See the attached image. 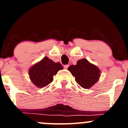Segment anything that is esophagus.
<instances>
[{"mask_svg":"<svg viewBox=\"0 0 128 128\" xmlns=\"http://www.w3.org/2000/svg\"><path fill=\"white\" fill-rule=\"evenodd\" d=\"M68 64H67V65H64V68L67 69V68H68Z\"/></svg>","mask_w":128,"mask_h":128,"instance_id":"obj_1","label":"esophagus"}]
</instances>
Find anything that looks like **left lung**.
<instances>
[{"instance_id": "1", "label": "left lung", "mask_w": 128, "mask_h": 128, "mask_svg": "<svg viewBox=\"0 0 128 128\" xmlns=\"http://www.w3.org/2000/svg\"><path fill=\"white\" fill-rule=\"evenodd\" d=\"M68 70L75 78V80L84 88L88 89L93 86L100 76V70L86 59L79 60L76 65H71Z\"/></svg>"}]
</instances>
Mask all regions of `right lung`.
<instances>
[{
    "mask_svg": "<svg viewBox=\"0 0 128 128\" xmlns=\"http://www.w3.org/2000/svg\"><path fill=\"white\" fill-rule=\"evenodd\" d=\"M62 68V66L60 62H54L46 56L30 67L29 74L35 86L40 88L44 87L52 82L54 76L56 74L58 70Z\"/></svg>",
    "mask_w": 128,
    "mask_h": 128,
    "instance_id": "obj_1",
    "label": "right lung"
}]
</instances>
